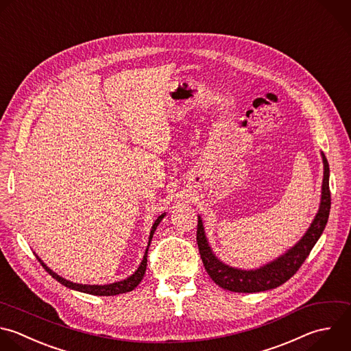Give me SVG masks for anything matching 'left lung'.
I'll return each instance as SVG.
<instances>
[{"label":"left lung","instance_id":"obj_1","mask_svg":"<svg viewBox=\"0 0 351 351\" xmlns=\"http://www.w3.org/2000/svg\"><path fill=\"white\" fill-rule=\"evenodd\" d=\"M324 178H322V189H321V203L315 218L313 219L310 228L304 233V236L285 254L278 256L277 259L261 266L255 270H241L225 265L221 262L206 239L204 228L200 215L197 217V232L196 240L200 252V258L203 261L204 269L213 281L223 289L232 292H261L273 289L287 280H289L302 266V263L308 256L311 248L322 234L325 225L328 222L329 210H330V192H329V165L324 154Z\"/></svg>","mask_w":351,"mask_h":351}]
</instances>
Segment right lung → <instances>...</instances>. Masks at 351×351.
Returning a JSON list of instances; mask_svg holds the SVG:
<instances>
[{
	"label": "right lung",
	"mask_w": 351,
	"mask_h": 351,
	"mask_svg": "<svg viewBox=\"0 0 351 351\" xmlns=\"http://www.w3.org/2000/svg\"><path fill=\"white\" fill-rule=\"evenodd\" d=\"M166 213H163L162 215L158 217V219L155 221V223L152 225V229H151V233H149V241H148V245H147V250H145V254H144V258L138 266V269L128 278L122 280V281H117V282H112V284H106V285H89V284H77V282H73V281H69L63 277H60L59 274H56L53 270H51L38 256V261L41 262V265L44 266V269L53 277L56 278L60 284H63L64 287L67 288H71V289H75V291H81V292H85V293H90V295H99V296H111V295H119V293H125V292H130L133 291L143 280L144 274H145V270H147V255H148V248H149V244H151V240L154 237V233L158 228V225L160 223V221L165 218Z\"/></svg>",
	"instance_id": "obj_1"
}]
</instances>
